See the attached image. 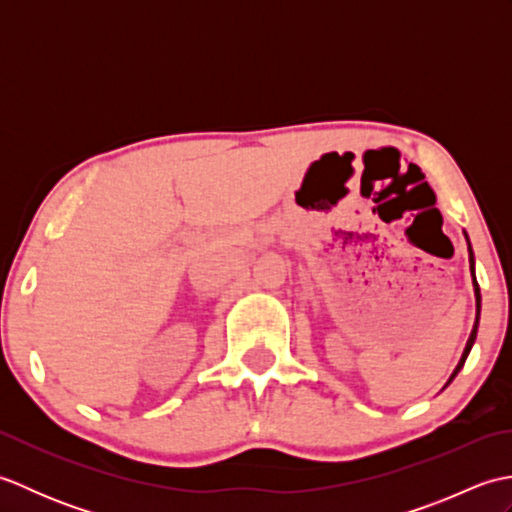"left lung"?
<instances>
[{
  "instance_id": "8db88e82",
  "label": "left lung",
  "mask_w": 512,
  "mask_h": 512,
  "mask_svg": "<svg viewBox=\"0 0 512 512\" xmlns=\"http://www.w3.org/2000/svg\"><path fill=\"white\" fill-rule=\"evenodd\" d=\"M464 237H466V242H469V235L464 233ZM469 264H471V275H473V290H475V323H473V330H471L469 341H466V347H464V352H462L460 363H458V367L453 369V374H451V378H449V383H451V380H453L455 376H458V372H460V369L464 367L466 356H469L471 347H473V343H475V339H477V325H480V312H482V295H480V286H477V279H475V257H473V248H471V242H469ZM449 383H447V385H449Z\"/></svg>"
}]
</instances>
